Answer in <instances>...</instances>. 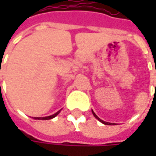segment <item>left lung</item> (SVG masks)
<instances>
[{"mask_svg": "<svg viewBox=\"0 0 156 156\" xmlns=\"http://www.w3.org/2000/svg\"><path fill=\"white\" fill-rule=\"evenodd\" d=\"M92 113H93L94 116L95 117V118H96L97 120H99L100 122H101V123H103V124H105V125H112V123H110V122H104V121H102V120H101V119H100L99 117L97 116V115H96L94 114V112L93 110H92ZM113 124H115V123H113Z\"/></svg>", "mask_w": 156, "mask_h": 156, "instance_id": "obj_1", "label": "left lung"}]
</instances>
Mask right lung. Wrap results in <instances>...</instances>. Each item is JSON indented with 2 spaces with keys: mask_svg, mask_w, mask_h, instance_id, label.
I'll return each instance as SVG.
<instances>
[{
  "mask_svg": "<svg viewBox=\"0 0 156 156\" xmlns=\"http://www.w3.org/2000/svg\"><path fill=\"white\" fill-rule=\"evenodd\" d=\"M60 113V111H58L56 112L55 114H54V115H52L50 116H47V117H34V119H36V120H50L52 118H54V117H55Z\"/></svg>",
  "mask_w": 156,
  "mask_h": 156,
  "instance_id": "right-lung-1",
  "label": "right lung"
}]
</instances>
